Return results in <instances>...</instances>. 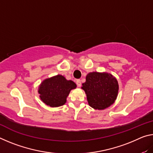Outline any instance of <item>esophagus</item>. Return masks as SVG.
Here are the masks:
<instances>
[{"instance_id": "obj_1", "label": "esophagus", "mask_w": 153, "mask_h": 153, "mask_svg": "<svg viewBox=\"0 0 153 153\" xmlns=\"http://www.w3.org/2000/svg\"><path fill=\"white\" fill-rule=\"evenodd\" d=\"M76 84H77V87H80V86H81L82 83H81V81H80V79H77V81H76Z\"/></svg>"}]
</instances>
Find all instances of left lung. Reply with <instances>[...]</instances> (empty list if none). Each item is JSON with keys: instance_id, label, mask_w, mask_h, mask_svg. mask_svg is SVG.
<instances>
[{"instance_id": "left-lung-1", "label": "left lung", "mask_w": 153, "mask_h": 153, "mask_svg": "<svg viewBox=\"0 0 153 153\" xmlns=\"http://www.w3.org/2000/svg\"><path fill=\"white\" fill-rule=\"evenodd\" d=\"M82 88L87 100L94 109L102 110L113 105L117 98L119 85L117 79L108 73L91 72L86 77Z\"/></svg>"}]
</instances>
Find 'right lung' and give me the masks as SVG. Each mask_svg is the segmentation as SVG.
Here are the masks:
<instances>
[{
    "mask_svg": "<svg viewBox=\"0 0 153 153\" xmlns=\"http://www.w3.org/2000/svg\"><path fill=\"white\" fill-rule=\"evenodd\" d=\"M76 86L73 81L57 75L44 80L38 88V93L41 100L46 105L57 107L66 102L69 92Z\"/></svg>",
    "mask_w": 153,
    "mask_h": 153,
    "instance_id": "obj_1",
    "label": "right lung"
}]
</instances>
